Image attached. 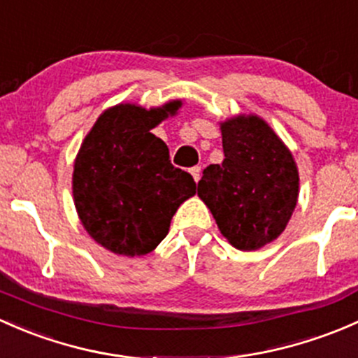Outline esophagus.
<instances>
[{
    "mask_svg": "<svg viewBox=\"0 0 358 358\" xmlns=\"http://www.w3.org/2000/svg\"><path fill=\"white\" fill-rule=\"evenodd\" d=\"M200 172H201L200 167H191L189 169V174L193 176V179L196 180V182H198V180H200Z\"/></svg>",
    "mask_w": 358,
    "mask_h": 358,
    "instance_id": "esophagus-1",
    "label": "esophagus"
}]
</instances>
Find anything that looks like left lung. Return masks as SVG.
I'll return each mask as SVG.
<instances>
[{
  "instance_id": "left-lung-1",
  "label": "left lung",
  "mask_w": 358,
  "mask_h": 358,
  "mask_svg": "<svg viewBox=\"0 0 358 358\" xmlns=\"http://www.w3.org/2000/svg\"><path fill=\"white\" fill-rule=\"evenodd\" d=\"M222 164L198 182L220 234L241 252L268 245L288 226L300 193L296 162L264 119L239 113L222 120Z\"/></svg>"
}]
</instances>
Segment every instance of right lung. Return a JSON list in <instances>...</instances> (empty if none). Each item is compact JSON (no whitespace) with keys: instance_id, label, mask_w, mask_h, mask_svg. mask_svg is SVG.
I'll use <instances>...</instances> for the list:
<instances>
[{"instance_id":"right-lung-1","label":"right lung","mask_w":358,"mask_h":358,"mask_svg":"<svg viewBox=\"0 0 358 358\" xmlns=\"http://www.w3.org/2000/svg\"><path fill=\"white\" fill-rule=\"evenodd\" d=\"M180 106V99L153 108L110 106L77 152L72 174L77 215L87 234L115 255L153 252L180 203L196 194L191 174L171 164L167 145L150 132Z\"/></svg>"}]
</instances>
